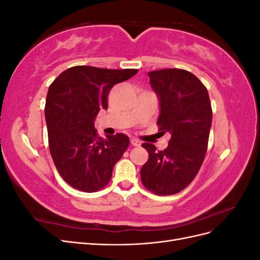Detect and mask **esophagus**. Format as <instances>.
Wrapping results in <instances>:
<instances>
[{
  "mask_svg": "<svg viewBox=\"0 0 260 260\" xmlns=\"http://www.w3.org/2000/svg\"><path fill=\"white\" fill-rule=\"evenodd\" d=\"M131 144L133 145V146H140L141 145V142L139 140H137V139H131Z\"/></svg>",
  "mask_w": 260,
  "mask_h": 260,
  "instance_id": "obj_1",
  "label": "esophagus"
}]
</instances>
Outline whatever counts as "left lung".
<instances>
[{
	"label": "left lung",
	"instance_id": "left-lung-1",
	"mask_svg": "<svg viewBox=\"0 0 260 260\" xmlns=\"http://www.w3.org/2000/svg\"><path fill=\"white\" fill-rule=\"evenodd\" d=\"M149 83L159 102L157 124L171 139L167 148L142 146L148 160L141 168V180L158 195L179 193L190 184L205 158L212 111L207 89L199 78L183 69L149 72Z\"/></svg>",
	"mask_w": 260,
	"mask_h": 260
}]
</instances>
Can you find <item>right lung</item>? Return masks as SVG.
<instances>
[{
    "label": "right lung",
    "mask_w": 260,
    "mask_h": 260,
    "mask_svg": "<svg viewBox=\"0 0 260 260\" xmlns=\"http://www.w3.org/2000/svg\"><path fill=\"white\" fill-rule=\"evenodd\" d=\"M138 69L75 66L50 85L45 102L50 152L66 182L83 192H95L112 178L116 162L128 148L123 133L99 138L94 120L113 86L130 79Z\"/></svg>",
    "instance_id": "right-lung-1"
}]
</instances>
